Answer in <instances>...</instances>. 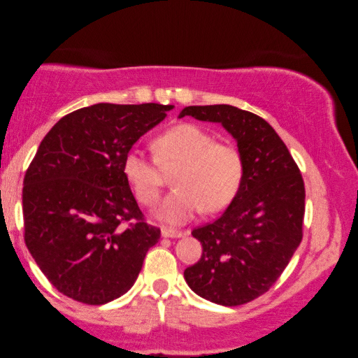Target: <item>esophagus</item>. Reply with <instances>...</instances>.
Instances as JSON below:
<instances>
[{"instance_id":"esophagus-1","label":"esophagus","mask_w":358,"mask_h":358,"mask_svg":"<svg viewBox=\"0 0 358 358\" xmlns=\"http://www.w3.org/2000/svg\"><path fill=\"white\" fill-rule=\"evenodd\" d=\"M185 231L173 230V228H162V236L163 238H182L185 236Z\"/></svg>"}]
</instances>
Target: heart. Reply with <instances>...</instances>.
Masks as SVG:
<instances>
[{
    "mask_svg": "<svg viewBox=\"0 0 358 358\" xmlns=\"http://www.w3.org/2000/svg\"><path fill=\"white\" fill-rule=\"evenodd\" d=\"M155 161L139 149H130L122 160V173L143 204H154L160 195V168L178 165L176 189L163 198L155 217L179 225L198 210L219 213L230 204L243 182V157L236 148L215 143L213 134L193 124H180L160 134L152 144Z\"/></svg>",
    "mask_w": 358,
    "mask_h": 358,
    "instance_id": "obj_1",
    "label": "heart"
}]
</instances>
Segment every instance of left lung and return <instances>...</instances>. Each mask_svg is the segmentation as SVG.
Segmentation results:
<instances>
[{"mask_svg": "<svg viewBox=\"0 0 358 358\" xmlns=\"http://www.w3.org/2000/svg\"><path fill=\"white\" fill-rule=\"evenodd\" d=\"M192 115L220 124L236 141L244 174L239 192L213 224L192 231L201 259L184 271L196 295L239 306L268 292L303 238L304 182L289 149L262 117L230 104L187 106Z\"/></svg>", "mask_w": 358, "mask_h": 358, "instance_id": "8db88e82", "label": "left lung"}]
</instances>
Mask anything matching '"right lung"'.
I'll list each match as a JSON object with an SVG mask.
<instances>
[{"label": "right lung", "mask_w": 358, "mask_h": 358, "mask_svg": "<svg viewBox=\"0 0 358 358\" xmlns=\"http://www.w3.org/2000/svg\"><path fill=\"white\" fill-rule=\"evenodd\" d=\"M173 108L98 103L64 115L41 141L23 179L25 244L63 295L106 304L138 279L160 228L144 222L122 160Z\"/></svg>", "instance_id": "right-lung-1"}]
</instances>
